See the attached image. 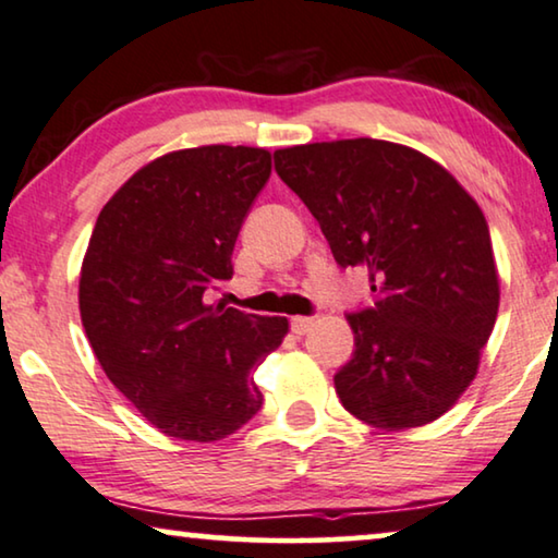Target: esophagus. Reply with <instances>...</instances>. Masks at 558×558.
Wrapping results in <instances>:
<instances>
[{
	"label": "esophagus",
	"mask_w": 558,
	"mask_h": 558,
	"mask_svg": "<svg viewBox=\"0 0 558 558\" xmlns=\"http://www.w3.org/2000/svg\"><path fill=\"white\" fill-rule=\"evenodd\" d=\"M290 328H293V333L305 336L313 328V318H308V316H293V318H290Z\"/></svg>",
	"instance_id": "1"
}]
</instances>
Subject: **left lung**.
<instances>
[{"mask_svg":"<svg viewBox=\"0 0 558 558\" xmlns=\"http://www.w3.org/2000/svg\"><path fill=\"white\" fill-rule=\"evenodd\" d=\"M276 171L336 263L372 278L374 305L347 318L356 351L333 376L341 404L387 433L442 417L473 384L498 316L483 209L442 163L395 141L278 148Z\"/></svg>","mask_w":558,"mask_h":558,"instance_id":"1","label":"left lung"}]
</instances>
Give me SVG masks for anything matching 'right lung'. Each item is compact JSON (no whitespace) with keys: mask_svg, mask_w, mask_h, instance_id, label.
I'll return each instance as SVG.
<instances>
[{"mask_svg":"<svg viewBox=\"0 0 558 558\" xmlns=\"http://www.w3.org/2000/svg\"><path fill=\"white\" fill-rule=\"evenodd\" d=\"M257 146L179 148L141 167L100 209L77 303L93 354L159 433L217 442L263 395L250 372L288 336V318L207 303L232 278L242 219L268 182Z\"/></svg>","mask_w":558,"mask_h":558,"instance_id":"right-lung-1","label":"right lung"}]
</instances>
